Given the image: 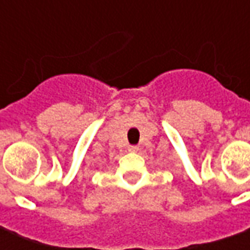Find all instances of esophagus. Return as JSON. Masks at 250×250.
Wrapping results in <instances>:
<instances>
[{"label":"esophagus","mask_w":250,"mask_h":250,"mask_svg":"<svg viewBox=\"0 0 250 250\" xmlns=\"http://www.w3.org/2000/svg\"><path fill=\"white\" fill-rule=\"evenodd\" d=\"M127 150H128V152H136V151H138V147H136V146H128V147H127Z\"/></svg>","instance_id":"esophagus-1"}]
</instances>
